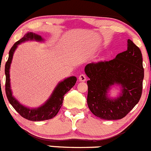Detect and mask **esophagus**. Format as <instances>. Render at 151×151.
Returning a JSON list of instances; mask_svg holds the SVG:
<instances>
[{
    "instance_id": "esophagus-1",
    "label": "esophagus",
    "mask_w": 151,
    "mask_h": 151,
    "mask_svg": "<svg viewBox=\"0 0 151 151\" xmlns=\"http://www.w3.org/2000/svg\"><path fill=\"white\" fill-rule=\"evenodd\" d=\"M78 80H79V81H81V82L86 81V76H85L84 74H81V75L79 76Z\"/></svg>"
}]
</instances>
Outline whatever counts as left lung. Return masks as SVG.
I'll list each match as a JSON object with an SVG mask.
<instances>
[{
  "instance_id": "1",
  "label": "left lung",
  "mask_w": 151,
  "mask_h": 151,
  "mask_svg": "<svg viewBox=\"0 0 151 151\" xmlns=\"http://www.w3.org/2000/svg\"><path fill=\"white\" fill-rule=\"evenodd\" d=\"M87 81V105L91 113L105 120H118L127 116L138 103L142 90L144 69L140 49L127 40V50L110 61L89 63L84 68ZM119 86V95L108 94Z\"/></svg>"
}]
</instances>
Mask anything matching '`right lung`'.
Instances as JSON below:
<instances>
[{
	"label": "right lung",
	"mask_w": 151,
	"mask_h": 151,
	"mask_svg": "<svg viewBox=\"0 0 151 151\" xmlns=\"http://www.w3.org/2000/svg\"><path fill=\"white\" fill-rule=\"evenodd\" d=\"M28 41L43 42L44 39L38 34H35L32 32H27L24 35V37L22 38L19 41L16 42L12 47V49H10L9 59H8V61L6 62L5 65L6 97L12 107L24 119L29 121H32V122L49 120V119H53L58 113L59 110L63 105L65 94L75 85L77 78L76 76H70V77L67 78L62 81L59 82L58 84L54 88L49 98L40 107L30 108L20 103L12 94L9 72H10V66L12 64V59H13L14 53L17 48L18 45Z\"/></svg>",
	"instance_id": "1"
}]
</instances>
